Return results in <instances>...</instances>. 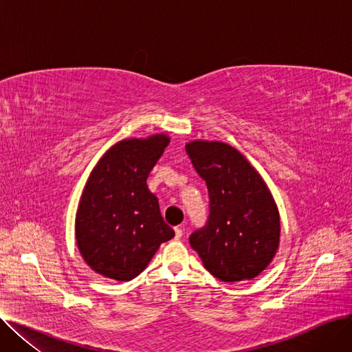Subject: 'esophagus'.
I'll list each match as a JSON object with an SVG mask.
<instances>
[{
    "instance_id": "34e87169",
    "label": "esophagus",
    "mask_w": 352,
    "mask_h": 352,
    "mask_svg": "<svg viewBox=\"0 0 352 352\" xmlns=\"http://www.w3.org/2000/svg\"><path fill=\"white\" fill-rule=\"evenodd\" d=\"M182 234H184V228L182 227H175V238L179 239L182 236Z\"/></svg>"
}]
</instances>
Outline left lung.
<instances>
[{"mask_svg": "<svg viewBox=\"0 0 352 352\" xmlns=\"http://www.w3.org/2000/svg\"><path fill=\"white\" fill-rule=\"evenodd\" d=\"M186 151L210 197L207 223L190 235V245L215 278H255L280 244V214L265 182L228 144L192 141Z\"/></svg>", "mask_w": 352, "mask_h": 352, "instance_id": "obj_1", "label": "left lung"}]
</instances>
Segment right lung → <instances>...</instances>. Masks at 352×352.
<instances>
[{
    "mask_svg": "<svg viewBox=\"0 0 352 352\" xmlns=\"http://www.w3.org/2000/svg\"><path fill=\"white\" fill-rule=\"evenodd\" d=\"M168 142L164 134L120 141L88 178L76 219L77 245L85 263L107 278L131 281L175 235L146 187Z\"/></svg>",
    "mask_w": 352,
    "mask_h": 352,
    "instance_id": "obj_1",
    "label": "right lung"
}]
</instances>
